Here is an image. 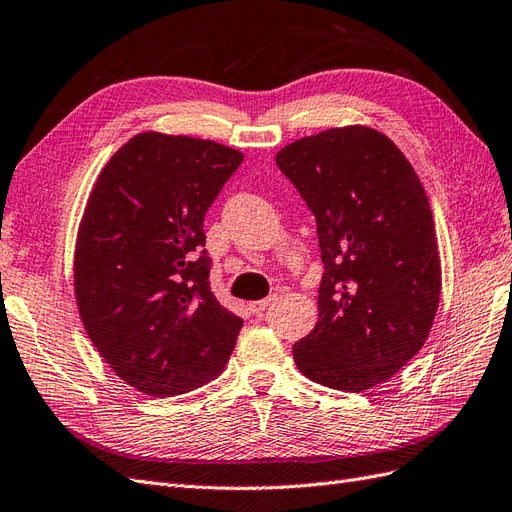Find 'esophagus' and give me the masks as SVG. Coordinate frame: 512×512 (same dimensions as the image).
<instances>
[{"label":"esophagus","mask_w":512,"mask_h":512,"mask_svg":"<svg viewBox=\"0 0 512 512\" xmlns=\"http://www.w3.org/2000/svg\"><path fill=\"white\" fill-rule=\"evenodd\" d=\"M275 301V295H271V297H267V299H260V301H254V303H250V312L252 314H262L265 312L271 303Z\"/></svg>","instance_id":"obj_1"}]
</instances>
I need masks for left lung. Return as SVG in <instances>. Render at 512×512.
<instances>
[{
  "instance_id": "8db88e82",
  "label": "left lung",
  "mask_w": 512,
  "mask_h": 512,
  "mask_svg": "<svg viewBox=\"0 0 512 512\" xmlns=\"http://www.w3.org/2000/svg\"><path fill=\"white\" fill-rule=\"evenodd\" d=\"M316 219L319 321L295 347L308 379L342 392L388 381L416 355L439 306L433 213L411 163L370 127L327 129L275 155Z\"/></svg>"
}]
</instances>
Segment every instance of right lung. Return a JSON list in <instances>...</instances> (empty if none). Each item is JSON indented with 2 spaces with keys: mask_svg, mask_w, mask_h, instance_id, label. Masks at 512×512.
<instances>
[{
  "mask_svg": "<svg viewBox=\"0 0 512 512\" xmlns=\"http://www.w3.org/2000/svg\"><path fill=\"white\" fill-rule=\"evenodd\" d=\"M243 161L185 135L140 133L109 159L81 219L75 295L109 368L150 396L215 379L243 321L211 290L204 215Z\"/></svg>",
  "mask_w": 512,
  "mask_h": 512,
  "instance_id": "right-lung-1",
  "label": "right lung"
}]
</instances>
